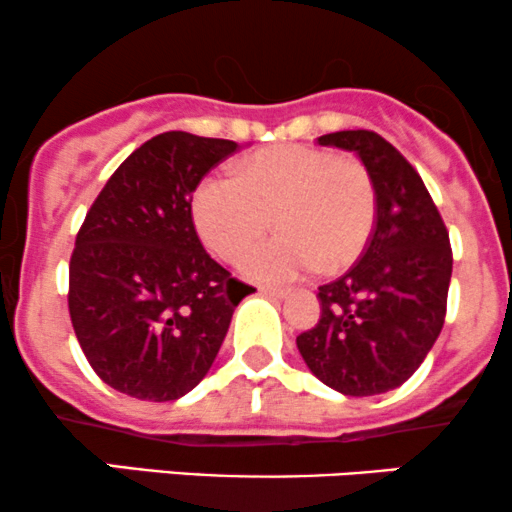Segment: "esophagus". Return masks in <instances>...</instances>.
<instances>
[{"instance_id":"1","label":"esophagus","mask_w":512,"mask_h":512,"mask_svg":"<svg viewBox=\"0 0 512 512\" xmlns=\"http://www.w3.org/2000/svg\"><path fill=\"white\" fill-rule=\"evenodd\" d=\"M258 292H261V295H266V297H273V300H283V297H287V290H283V287L263 285V287H258Z\"/></svg>"}]
</instances>
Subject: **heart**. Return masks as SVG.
I'll list each match as a JSON object with an SVG mask.
<instances>
[{"label": "heart", "instance_id": "1", "mask_svg": "<svg viewBox=\"0 0 512 512\" xmlns=\"http://www.w3.org/2000/svg\"><path fill=\"white\" fill-rule=\"evenodd\" d=\"M191 212L200 239L225 261H239L271 229L273 217L280 234L251 251L241 271L283 283L314 266L338 273L363 256L375 232L377 188L358 159L285 145L244 157L234 179L200 181Z\"/></svg>", "mask_w": 512, "mask_h": 512}]
</instances>
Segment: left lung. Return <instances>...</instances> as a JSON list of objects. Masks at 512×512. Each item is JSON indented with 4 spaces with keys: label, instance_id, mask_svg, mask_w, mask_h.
<instances>
[{
    "label": "left lung",
    "instance_id": "8db88e82",
    "mask_svg": "<svg viewBox=\"0 0 512 512\" xmlns=\"http://www.w3.org/2000/svg\"><path fill=\"white\" fill-rule=\"evenodd\" d=\"M319 145L358 154L375 181L377 220L358 263L319 287L321 317L297 348L326 387L384 394L421 367L445 324L450 234L418 171L382 135L341 130Z\"/></svg>",
    "mask_w": 512,
    "mask_h": 512
}]
</instances>
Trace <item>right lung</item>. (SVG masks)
<instances>
[{
    "instance_id": "right-lung-1",
    "label": "right lung",
    "mask_w": 512,
    "mask_h": 512,
    "mask_svg": "<svg viewBox=\"0 0 512 512\" xmlns=\"http://www.w3.org/2000/svg\"><path fill=\"white\" fill-rule=\"evenodd\" d=\"M237 142L171 130L113 171L70 258V317L108 387L174 401L215 363L234 309L251 292L200 244L191 200Z\"/></svg>"
}]
</instances>
